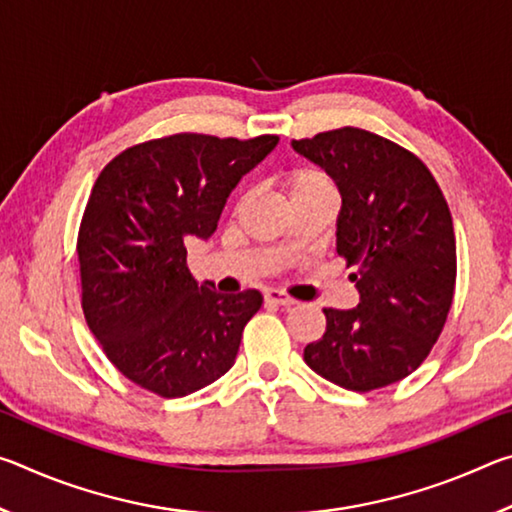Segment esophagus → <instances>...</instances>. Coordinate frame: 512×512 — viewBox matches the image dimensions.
<instances>
[{"instance_id":"esophagus-1","label":"esophagus","mask_w":512,"mask_h":512,"mask_svg":"<svg viewBox=\"0 0 512 512\" xmlns=\"http://www.w3.org/2000/svg\"><path fill=\"white\" fill-rule=\"evenodd\" d=\"M264 300L271 302V305H280V307H293L296 305V300H293L291 296H287L284 291H277V289H271L264 293Z\"/></svg>"}]
</instances>
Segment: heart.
<instances>
[{
  "instance_id": "1",
  "label": "heart",
  "mask_w": 512,
  "mask_h": 512,
  "mask_svg": "<svg viewBox=\"0 0 512 512\" xmlns=\"http://www.w3.org/2000/svg\"><path fill=\"white\" fill-rule=\"evenodd\" d=\"M287 187L291 196H298L305 192H314V189H332V183H329V178L323 171H318L314 167H302L289 173Z\"/></svg>"
}]
</instances>
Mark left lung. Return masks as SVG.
<instances>
[{"label": "left lung", "instance_id": "1", "mask_svg": "<svg viewBox=\"0 0 512 512\" xmlns=\"http://www.w3.org/2000/svg\"><path fill=\"white\" fill-rule=\"evenodd\" d=\"M293 149L341 192L336 253L359 291L354 309H323V339L307 366L348 391L368 393L420 366L454 300L456 237L443 192L411 151L363 128H336Z\"/></svg>", "mask_w": 512, "mask_h": 512}]
</instances>
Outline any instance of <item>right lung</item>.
<instances>
[{
	"label": "right lung",
	"instance_id": "add662e5",
	"mask_svg": "<svg viewBox=\"0 0 512 512\" xmlns=\"http://www.w3.org/2000/svg\"><path fill=\"white\" fill-rule=\"evenodd\" d=\"M280 137L178 133L131 146L99 173L76 253L88 327L133 384L160 397L201 391L232 368L259 307L255 289L221 296L187 268L239 180Z\"/></svg>",
	"mask_w": 512,
	"mask_h": 512
}]
</instances>
